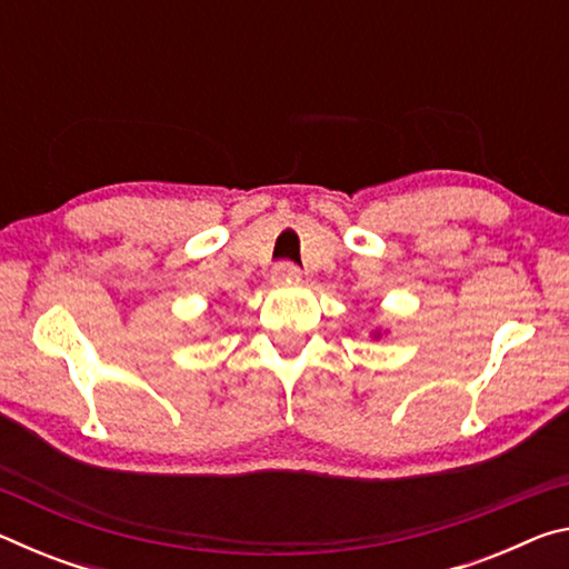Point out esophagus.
<instances>
[{"label": "esophagus", "mask_w": 569, "mask_h": 569, "mask_svg": "<svg viewBox=\"0 0 569 569\" xmlns=\"http://www.w3.org/2000/svg\"><path fill=\"white\" fill-rule=\"evenodd\" d=\"M296 278H301V271H298V268H296L293 263L283 261V263L273 266V281H276V283H283V281H296Z\"/></svg>", "instance_id": "1"}]
</instances>
